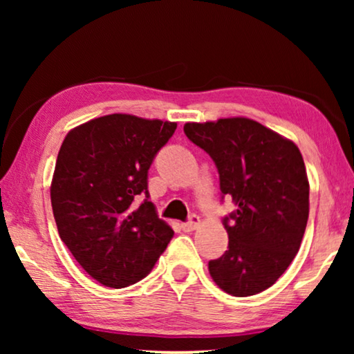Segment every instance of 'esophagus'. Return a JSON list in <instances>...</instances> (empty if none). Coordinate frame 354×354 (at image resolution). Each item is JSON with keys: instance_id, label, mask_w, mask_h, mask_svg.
<instances>
[{"instance_id": "esophagus-1", "label": "esophagus", "mask_w": 354, "mask_h": 354, "mask_svg": "<svg viewBox=\"0 0 354 354\" xmlns=\"http://www.w3.org/2000/svg\"><path fill=\"white\" fill-rule=\"evenodd\" d=\"M200 216H196V214H192L190 217H188V221L187 222H183L182 224V229L185 230V232H192V230H195L198 225H200Z\"/></svg>"}]
</instances>
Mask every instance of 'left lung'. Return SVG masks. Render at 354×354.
I'll return each instance as SVG.
<instances>
[{
	"label": "left lung",
	"instance_id": "obj_1",
	"mask_svg": "<svg viewBox=\"0 0 354 354\" xmlns=\"http://www.w3.org/2000/svg\"><path fill=\"white\" fill-rule=\"evenodd\" d=\"M187 138L209 154L222 200L236 209L222 219L229 246L209 261V274L234 297L277 282L301 245L309 216L306 167L297 145L251 119L188 122Z\"/></svg>",
	"mask_w": 354,
	"mask_h": 354
}]
</instances>
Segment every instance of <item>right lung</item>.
<instances>
[{
    "label": "right lung",
    "instance_id": "obj_1",
    "mask_svg": "<svg viewBox=\"0 0 354 354\" xmlns=\"http://www.w3.org/2000/svg\"><path fill=\"white\" fill-rule=\"evenodd\" d=\"M176 129V122L109 114L71 130L61 145L51 183L57 232L106 287L147 277L172 240L174 230L148 200V171Z\"/></svg>",
    "mask_w": 354,
    "mask_h": 354
}]
</instances>
